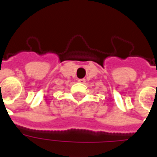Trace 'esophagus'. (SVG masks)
Segmentation results:
<instances>
[{"instance_id": "1", "label": "esophagus", "mask_w": 157, "mask_h": 157, "mask_svg": "<svg viewBox=\"0 0 157 157\" xmlns=\"http://www.w3.org/2000/svg\"><path fill=\"white\" fill-rule=\"evenodd\" d=\"M86 82L85 79H79L78 82H81V83H84Z\"/></svg>"}]
</instances>
